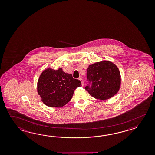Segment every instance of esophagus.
Wrapping results in <instances>:
<instances>
[{"mask_svg":"<svg viewBox=\"0 0 155 155\" xmlns=\"http://www.w3.org/2000/svg\"><path fill=\"white\" fill-rule=\"evenodd\" d=\"M79 80H80V81L81 82V84H82V86L84 85V80H83V79H81V78H80Z\"/></svg>","mask_w":155,"mask_h":155,"instance_id":"34e87169","label":"esophagus"}]
</instances>
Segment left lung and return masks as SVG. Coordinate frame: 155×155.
Listing matches in <instances>:
<instances>
[{
  "instance_id": "obj_1",
  "label": "left lung",
  "mask_w": 155,
  "mask_h": 155,
  "mask_svg": "<svg viewBox=\"0 0 155 155\" xmlns=\"http://www.w3.org/2000/svg\"><path fill=\"white\" fill-rule=\"evenodd\" d=\"M86 75L89 84L85 89L95 99L102 100L110 99L120 89V71L110 61H102L89 65Z\"/></svg>"
}]
</instances>
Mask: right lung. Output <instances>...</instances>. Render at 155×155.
<instances>
[{
  "label": "right lung",
  "mask_w": 155,
  "mask_h": 155,
  "mask_svg": "<svg viewBox=\"0 0 155 155\" xmlns=\"http://www.w3.org/2000/svg\"><path fill=\"white\" fill-rule=\"evenodd\" d=\"M81 81L73 75L59 69H46L38 81V92L41 101L49 107H61L69 102Z\"/></svg>",
  "instance_id": "1"
}]
</instances>
